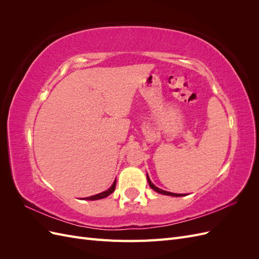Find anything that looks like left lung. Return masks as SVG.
Masks as SVG:
<instances>
[{
	"mask_svg": "<svg viewBox=\"0 0 259 259\" xmlns=\"http://www.w3.org/2000/svg\"><path fill=\"white\" fill-rule=\"evenodd\" d=\"M147 179H148V183H149V186H150L152 189L154 190V191H156V192H159V193H162V194H166V195H173V197H182V195H184V194H179V193H173V192H168V191H164V190H162V189H160V188H158V187H155L152 183H151V180H150V178H149L148 176H147Z\"/></svg>",
	"mask_w": 259,
	"mask_h": 259,
	"instance_id": "left-lung-1",
	"label": "left lung"
}]
</instances>
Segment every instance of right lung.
<instances>
[{"label": "right lung", "mask_w": 259, "mask_h": 259, "mask_svg": "<svg viewBox=\"0 0 259 259\" xmlns=\"http://www.w3.org/2000/svg\"><path fill=\"white\" fill-rule=\"evenodd\" d=\"M115 184H116V182L114 180V183H113V185L109 188V189L107 190V191H104V192H101V193H99V194H96V195H92V197H89V198H86V200H99V199H104V198H106V197H108L109 194H111L113 191H114V189H115Z\"/></svg>", "instance_id": "add662e5"}]
</instances>
